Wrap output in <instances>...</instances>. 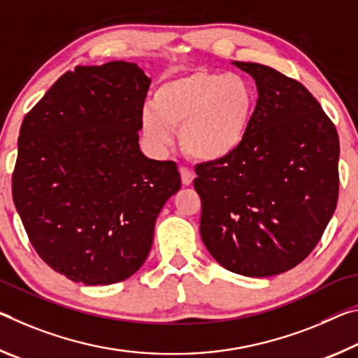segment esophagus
Instances as JSON below:
<instances>
[{
  "instance_id": "34e87169",
  "label": "esophagus",
  "mask_w": 358,
  "mask_h": 358,
  "mask_svg": "<svg viewBox=\"0 0 358 358\" xmlns=\"http://www.w3.org/2000/svg\"><path fill=\"white\" fill-rule=\"evenodd\" d=\"M179 173H180V179H182L184 185H190L193 182V179H195V174H193L192 169L185 168V166L180 168Z\"/></svg>"
}]
</instances>
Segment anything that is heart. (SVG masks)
Here are the masks:
<instances>
[{
    "instance_id": "1",
    "label": "heart",
    "mask_w": 358,
    "mask_h": 358,
    "mask_svg": "<svg viewBox=\"0 0 358 358\" xmlns=\"http://www.w3.org/2000/svg\"><path fill=\"white\" fill-rule=\"evenodd\" d=\"M257 108V92L244 76L196 69L158 87L143 109V131L158 149L174 143L198 162H220L243 148Z\"/></svg>"
}]
</instances>
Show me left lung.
I'll return each instance as SVG.
<instances>
[{
	"instance_id": "8db88e82",
	"label": "left lung",
	"mask_w": 358,
	"mask_h": 358,
	"mask_svg": "<svg viewBox=\"0 0 358 358\" xmlns=\"http://www.w3.org/2000/svg\"><path fill=\"white\" fill-rule=\"evenodd\" d=\"M259 99L236 154L195 166L200 233L228 271L266 278L311 254L336 209L339 138L300 82L259 63L234 62Z\"/></svg>"
}]
</instances>
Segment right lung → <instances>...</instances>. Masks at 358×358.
Here are the masks:
<instances>
[{
    "mask_svg": "<svg viewBox=\"0 0 358 358\" xmlns=\"http://www.w3.org/2000/svg\"><path fill=\"white\" fill-rule=\"evenodd\" d=\"M149 85L134 63L76 66L22 122L15 209L38 255L74 282L108 285L136 273L158 213L180 189L174 162L139 150Z\"/></svg>",
    "mask_w": 358,
    "mask_h": 358,
    "instance_id": "1",
    "label": "right lung"
}]
</instances>
